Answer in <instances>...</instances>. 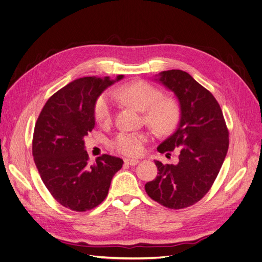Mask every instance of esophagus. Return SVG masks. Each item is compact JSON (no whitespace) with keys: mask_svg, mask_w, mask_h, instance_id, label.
Instances as JSON below:
<instances>
[{"mask_svg":"<svg viewBox=\"0 0 262 262\" xmlns=\"http://www.w3.org/2000/svg\"><path fill=\"white\" fill-rule=\"evenodd\" d=\"M124 164L130 165V166H136L137 164H139V160H134V158H125Z\"/></svg>","mask_w":262,"mask_h":262,"instance_id":"34e87169","label":"esophagus"}]
</instances>
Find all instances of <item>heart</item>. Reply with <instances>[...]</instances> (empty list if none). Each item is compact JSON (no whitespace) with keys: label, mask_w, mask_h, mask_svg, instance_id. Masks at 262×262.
I'll return each mask as SVG.
<instances>
[{"label":"heart","mask_w":262,"mask_h":262,"mask_svg":"<svg viewBox=\"0 0 262 262\" xmlns=\"http://www.w3.org/2000/svg\"><path fill=\"white\" fill-rule=\"evenodd\" d=\"M115 96L124 104L144 113V121L158 133H168L179 120L177 104L169 98H162V92L146 82H133L118 87ZM114 99L109 93L101 94L94 106V115L100 124H109L114 117ZM148 136L142 132H121L113 140L112 146L126 156H140L144 152Z\"/></svg>","instance_id":"b5f03b06"}]
</instances>
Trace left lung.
I'll list each match as a JSON object with an SVG mask.
<instances>
[{"instance_id": "left-lung-1", "label": "left lung", "mask_w": 262, "mask_h": 262, "mask_svg": "<svg viewBox=\"0 0 262 262\" xmlns=\"http://www.w3.org/2000/svg\"><path fill=\"white\" fill-rule=\"evenodd\" d=\"M154 81L178 99L180 119L176 131L158 145L160 153L179 148L176 165L155 161L158 175L146 182L149 198L169 209H184L207 194L217 177L228 149V130L213 95L181 70L163 71Z\"/></svg>"}]
</instances>
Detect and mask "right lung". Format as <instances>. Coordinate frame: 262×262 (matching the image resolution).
<instances>
[{"instance_id": "right-lung-1", "label": "right lung", "mask_w": 262, "mask_h": 262, "mask_svg": "<svg viewBox=\"0 0 262 262\" xmlns=\"http://www.w3.org/2000/svg\"><path fill=\"white\" fill-rule=\"evenodd\" d=\"M109 76L81 77L62 87L46 102L35 125L33 156L45 186L61 205L76 212L105 200L121 158L104 154L89 164L84 137L95 126L94 106Z\"/></svg>"}]
</instances>
